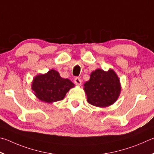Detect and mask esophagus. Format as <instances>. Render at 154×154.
<instances>
[{
    "label": "esophagus",
    "instance_id": "34e87169",
    "mask_svg": "<svg viewBox=\"0 0 154 154\" xmlns=\"http://www.w3.org/2000/svg\"><path fill=\"white\" fill-rule=\"evenodd\" d=\"M74 82H75L76 85H81L82 80H81V79H80V78L76 77V78H75V79H74Z\"/></svg>",
    "mask_w": 154,
    "mask_h": 154
}]
</instances>
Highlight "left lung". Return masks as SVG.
Returning <instances> with one entry per match:
<instances>
[{
  "mask_svg": "<svg viewBox=\"0 0 154 154\" xmlns=\"http://www.w3.org/2000/svg\"><path fill=\"white\" fill-rule=\"evenodd\" d=\"M87 101L97 107H107L114 103L120 95V80L114 70L97 69L91 73L90 80L84 85Z\"/></svg>",
  "mask_w": 154,
  "mask_h": 154,
  "instance_id": "left-lung-1",
  "label": "left lung"
}]
</instances>
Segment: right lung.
<instances>
[{"instance_id": "1", "label": "right lung", "mask_w": 154, "mask_h": 154, "mask_svg": "<svg viewBox=\"0 0 154 154\" xmlns=\"http://www.w3.org/2000/svg\"><path fill=\"white\" fill-rule=\"evenodd\" d=\"M72 87L74 84L69 79H62L59 72L54 69L36 75L32 85L37 98L46 103L62 100Z\"/></svg>"}]
</instances>
